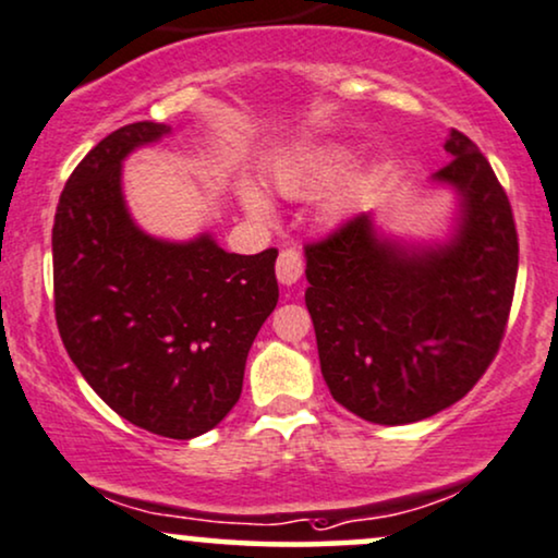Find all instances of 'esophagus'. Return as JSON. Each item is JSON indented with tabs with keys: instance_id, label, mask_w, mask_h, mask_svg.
I'll return each instance as SVG.
<instances>
[{
	"instance_id": "1",
	"label": "esophagus",
	"mask_w": 558,
	"mask_h": 558,
	"mask_svg": "<svg viewBox=\"0 0 558 558\" xmlns=\"http://www.w3.org/2000/svg\"><path fill=\"white\" fill-rule=\"evenodd\" d=\"M302 256L300 251H294V247H287V251L279 253V260H277V279L281 281L284 287H292L294 281L302 277Z\"/></svg>"
}]
</instances>
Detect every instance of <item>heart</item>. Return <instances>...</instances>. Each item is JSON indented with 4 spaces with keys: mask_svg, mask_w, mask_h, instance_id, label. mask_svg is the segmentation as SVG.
Segmentation results:
<instances>
[{
    "mask_svg": "<svg viewBox=\"0 0 558 558\" xmlns=\"http://www.w3.org/2000/svg\"><path fill=\"white\" fill-rule=\"evenodd\" d=\"M349 165V155L341 149H318V153L305 155H287L274 165L271 181L284 196L300 198L318 191L320 185L333 181L343 173ZM240 202H243L247 215L256 219L271 217V204L264 196V191L253 183H240Z\"/></svg>",
    "mask_w": 558,
    "mask_h": 558,
    "instance_id": "1",
    "label": "heart"
}]
</instances>
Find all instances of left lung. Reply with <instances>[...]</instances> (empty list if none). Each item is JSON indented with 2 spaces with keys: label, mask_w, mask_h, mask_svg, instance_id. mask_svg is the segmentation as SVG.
I'll use <instances>...</instances> for the list:
<instances>
[{
  "label": "left lung",
  "mask_w": 558,
  "mask_h": 558,
  "mask_svg": "<svg viewBox=\"0 0 558 558\" xmlns=\"http://www.w3.org/2000/svg\"><path fill=\"white\" fill-rule=\"evenodd\" d=\"M432 175L458 196L445 243L385 235L362 211L305 247V305L331 396L364 422L411 424L460 401L499 352L518 279L512 206L489 160L450 129Z\"/></svg>",
  "instance_id": "8db88e82"
}]
</instances>
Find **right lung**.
Listing matches in <instances>:
<instances>
[{
  "instance_id": "right-lung-1",
  "label": "right lung",
  "mask_w": 558,
  "mask_h": 558,
  "mask_svg": "<svg viewBox=\"0 0 558 558\" xmlns=\"http://www.w3.org/2000/svg\"><path fill=\"white\" fill-rule=\"evenodd\" d=\"M168 123L116 129L85 155L53 217V307L89 388L134 426L170 439L215 429L243 390L253 339L279 300L277 251L227 253L209 232L147 235L121 165Z\"/></svg>"
}]
</instances>
